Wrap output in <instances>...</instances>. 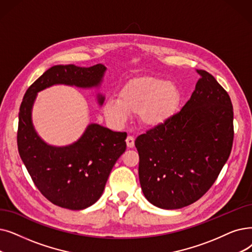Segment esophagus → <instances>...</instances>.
Returning a JSON list of instances; mask_svg holds the SVG:
<instances>
[{
  "label": "esophagus",
  "mask_w": 252,
  "mask_h": 252,
  "mask_svg": "<svg viewBox=\"0 0 252 252\" xmlns=\"http://www.w3.org/2000/svg\"><path fill=\"white\" fill-rule=\"evenodd\" d=\"M126 142L128 148H133L135 146V138L133 136H127Z\"/></svg>",
  "instance_id": "esophagus-1"
}]
</instances>
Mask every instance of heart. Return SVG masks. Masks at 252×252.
Returning <instances> with one entry per match:
<instances>
[{
  "label": "heart",
  "mask_w": 252,
  "mask_h": 252,
  "mask_svg": "<svg viewBox=\"0 0 252 252\" xmlns=\"http://www.w3.org/2000/svg\"><path fill=\"white\" fill-rule=\"evenodd\" d=\"M180 93L176 84L157 77H141L128 81L118 97L105 102L104 114L111 123L123 126L129 113H138L140 122L157 126L177 110Z\"/></svg>",
  "instance_id": "obj_1"
}]
</instances>
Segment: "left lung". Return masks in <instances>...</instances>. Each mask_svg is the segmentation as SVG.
I'll return each instance as SVG.
<instances>
[{
    "mask_svg": "<svg viewBox=\"0 0 252 252\" xmlns=\"http://www.w3.org/2000/svg\"><path fill=\"white\" fill-rule=\"evenodd\" d=\"M196 72L201 78L181 110L135 141L141 189L161 209H179L202 198L232 151L231 97L211 74Z\"/></svg>",
    "mask_w": 252,
    "mask_h": 252,
    "instance_id": "obj_1",
    "label": "left lung"
}]
</instances>
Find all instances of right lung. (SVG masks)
<instances>
[{
    "label": "right lung",
    "instance_id": "obj_1",
    "mask_svg": "<svg viewBox=\"0 0 252 252\" xmlns=\"http://www.w3.org/2000/svg\"><path fill=\"white\" fill-rule=\"evenodd\" d=\"M106 67L74 64L53 65L25 94L18 113L17 147L30 176L39 191L52 204L71 210L92 206L102 195L113 166L126 148V133L113 132L92 124L74 144L47 145L35 132L31 111L37 93L53 84L78 87L97 86ZM103 104L104 96H97Z\"/></svg>",
    "mask_w": 252,
    "mask_h": 252
}]
</instances>
